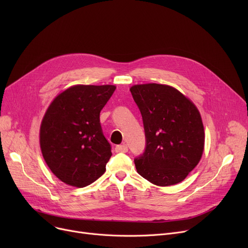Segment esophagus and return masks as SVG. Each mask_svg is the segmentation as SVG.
I'll return each instance as SVG.
<instances>
[{
	"instance_id": "1",
	"label": "esophagus",
	"mask_w": 248,
	"mask_h": 248,
	"mask_svg": "<svg viewBox=\"0 0 248 248\" xmlns=\"http://www.w3.org/2000/svg\"><path fill=\"white\" fill-rule=\"evenodd\" d=\"M127 151H128V148H127V146L125 144L115 147V152L116 153H126Z\"/></svg>"
}]
</instances>
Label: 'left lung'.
Masks as SVG:
<instances>
[{"instance_id": "1", "label": "left lung", "mask_w": 248, "mask_h": 248, "mask_svg": "<svg viewBox=\"0 0 248 248\" xmlns=\"http://www.w3.org/2000/svg\"><path fill=\"white\" fill-rule=\"evenodd\" d=\"M146 136L145 152L135 161L138 173L157 186L183 181L196 167L204 150V127L197 108L169 85L131 87Z\"/></svg>"}]
</instances>
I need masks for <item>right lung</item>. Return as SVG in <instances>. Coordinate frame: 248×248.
<instances>
[{
  "instance_id": "right-lung-1",
  "label": "right lung",
  "mask_w": 248,
  "mask_h": 248,
  "mask_svg": "<svg viewBox=\"0 0 248 248\" xmlns=\"http://www.w3.org/2000/svg\"><path fill=\"white\" fill-rule=\"evenodd\" d=\"M114 85H75L48 108L40 127L43 158L65 184L82 188L106 172L111 146L104 137L99 114Z\"/></svg>"
}]
</instances>
